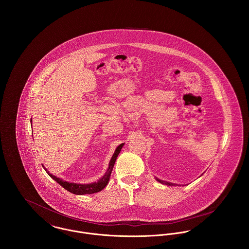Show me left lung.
Returning a JSON list of instances; mask_svg holds the SVG:
<instances>
[{
    "label": "left lung",
    "mask_w": 249,
    "mask_h": 249,
    "mask_svg": "<svg viewBox=\"0 0 249 249\" xmlns=\"http://www.w3.org/2000/svg\"><path fill=\"white\" fill-rule=\"evenodd\" d=\"M156 180L158 182H160L161 184H165V185H168V186H175L176 185L174 183H171V182H168V181H164V180H161V179H158V178H156Z\"/></svg>",
    "instance_id": "8db88e82"
}]
</instances>
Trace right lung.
I'll return each mask as SVG.
<instances>
[{"label": "right lung", "instance_id": "right-lung-1", "mask_svg": "<svg viewBox=\"0 0 249 249\" xmlns=\"http://www.w3.org/2000/svg\"><path fill=\"white\" fill-rule=\"evenodd\" d=\"M31 124H32V120H31ZM124 143H121L120 145L117 146L114 154L112 155L111 157V160L109 162V166H108V169H107V173L105 174V176L101 179H99L98 182H94V183H90V184H77V183H71V182H67V181H64L63 179L61 178H56L55 176L50 174L46 168L43 166V168L45 169V171L47 172V174L53 178V180H55L60 186H62L65 190L69 191L71 194H74V195H91V194H95V193H98V192H101L103 189L106 188L107 184H108V181H109V178L111 176V173H112V170L114 168V164L116 162V159L122 149V147L124 146Z\"/></svg>", "mask_w": 249, "mask_h": 249}]
</instances>
